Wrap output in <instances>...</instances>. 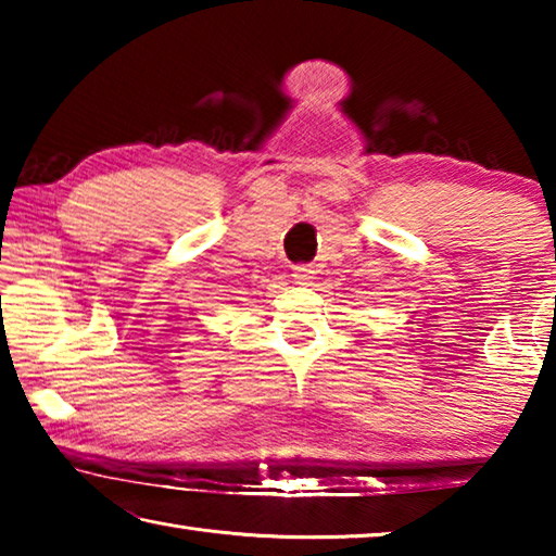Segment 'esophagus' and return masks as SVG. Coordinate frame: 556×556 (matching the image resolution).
Listing matches in <instances>:
<instances>
[{"mask_svg": "<svg viewBox=\"0 0 556 556\" xmlns=\"http://www.w3.org/2000/svg\"><path fill=\"white\" fill-rule=\"evenodd\" d=\"M312 279H314V269L312 267H308V265L294 267V281H296V285H312Z\"/></svg>", "mask_w": 556, "mask_h": 556, "instance_id": "esophagus-1", "label": "esophagus"}]
</instances>
